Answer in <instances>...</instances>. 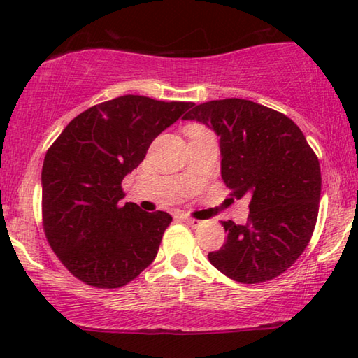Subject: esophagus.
<instances>
[{"label": "esophagus", "mask_w": 358, "mask_h": 358, "mask_svg": "<svg viewBox=\"0 0 358 358\" xmlns=\"http://www.w3.org/2000/svg\"><path fill=\"white\" fill-rule=\"evenodd\" d=\"M183 221L187 224V226H191V227H194V229L201 226V221H199V220H192V217H187V216H183Z\"/></svg>", "instance_id": "obj_1"}]
</instances>
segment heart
Returning <instances> with one entry per match:
<instances>
[{
    "instance_id": "1",
    "label": "heart",
    "mask_w": 358,
    "mask_h": 358,
    "mask_svg": "<svg viewBox=\"0 0 358 358\" xmlns=\"http://www.w3.org/2000/svg\"><path fill=\"white\" fill-rule=\"evenodd\" d=\"M194 128H199V126H194Z\"/></svg>"
}]
</instances>
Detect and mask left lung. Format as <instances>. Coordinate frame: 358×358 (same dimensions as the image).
I'll list each match as a JSON object with an SVG mask.
<instances>
[{
  "label": "left lung",
  "mask_w": 358,
  "mask_h": 358,
  "mask_svg": "<svg viewBox=\"0 0 358 358\" xmlns=\"http://www.w3.org/2000/svg\"><path fill=\"white\" fill-rule=\"evenodd\" d=\"M183 118L220 136L224 185L235 199L250 197L246 224L222 221L227 238L208 260L241 284L275 280L316 227L322 183L316 153L292 120L248 99L203 102Z\"/></svg>",
  "instance_id": "8db88e82"
}]
</instances>
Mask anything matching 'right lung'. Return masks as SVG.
Returning a JSON list of instances; mask_svg holds the SVG:
<instances>
[{"mask_svg": "<svg viewBox=\"0 0 358 358\" xmlns=\"http://www.w3.org/2000/svg\"><path fill=\"white\" fill-rule=\"evenodd\" d=\"M194 102L126 94L82 112L50 145L42 166V227L72 276L96 289H118L153 262L166 211L147 213L124 197L121 181L151 142Z\"/></svg>", "mask_w": 358, "mask_h": 358, "instance_id": "right-lung-1", "label": "right lung"}]
</instances>
